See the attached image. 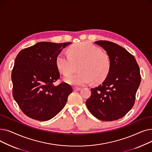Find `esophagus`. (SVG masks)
<instances>
[{
	"mask_svg": "<svg viewBox=\"0 0 152 152\" xmlns=\"http://www.w3.org/2000/svg\"><path fill=\"white\" fill-rule=\"evenodd\" d=\"M73 89H74V90H75V91H77L81 90V87H73Z\"/></svg>",
	"mask_w": 152,
	"mask_h": 152,
	"instance_id": "34e87169",
	"label": "esophagus"
}]
</instances>
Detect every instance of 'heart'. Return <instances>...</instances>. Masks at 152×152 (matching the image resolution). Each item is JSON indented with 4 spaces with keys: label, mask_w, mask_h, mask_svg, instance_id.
I'll return each instance as SVG.
<instances>
[{
    "label": "heart",
    "mask_w": 152,
    "mask_h": 152,
    "mask_svg": "<svg viewBox=\"0 0 152 152\" xmlns=\"http://www.w3.org/2000/svg\"><path fill=\"white\" fill-rule=\"evenodd\" d=\"M79 71L65 78L66 83L73 85H83L92 81L98 84L108 76L111 67L110 56L102 52L99 47L89 42H80L69 47L68 54L60 52L57 57V66L64 75L76 70Z\"/></svg>",
    "instance_id": "heart-1"
}]
</instances>
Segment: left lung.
I'll return each mask as SVG.
<instances>
[{"label": "left lung", "mask_w": 152, "mask_h": 152, "mask_svg": "<svg viewBox=\"0 0 152 152\" xmlns=\"http://www.w3.org/2000/svg\"><path fill=\"white\" fill-rule=\"evenodd\" d=\"M111 60V67L103 83L91 90L86 106L100 120L112 121L125 116L134 105L141 81L140 68L134 56L121 46L107 41H95Z\"/></svg>", "instance_id": "1"}]
</instances>
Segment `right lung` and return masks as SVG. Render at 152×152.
<instances>
[{
    "mask_svg": "<svg viewBox=\"0 0 152 152\" xmlns=\"http://www.w3.org/2000/svg\"><path fill=\"white\" fill-rule=\"evenodd\" d=\"M70 42H41L25 48L17 55L12 72L13 97L27 116L44 121L65 107L72 87L61 83L57 55Z\"/></svg>",
    "mask_w": 152,
    "mask_h": 152,
    "instance_id": "1",
    "label": "right lung"
}]
</instances>
